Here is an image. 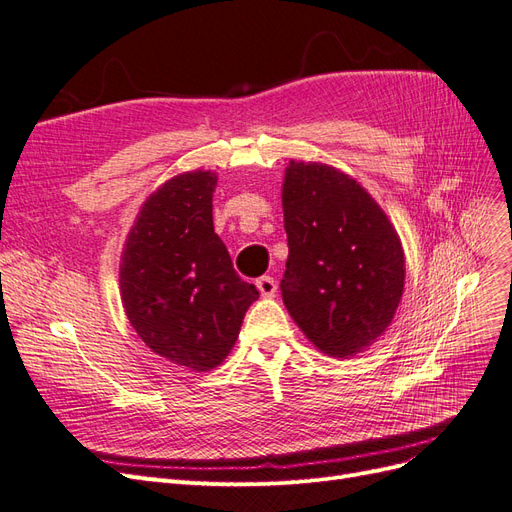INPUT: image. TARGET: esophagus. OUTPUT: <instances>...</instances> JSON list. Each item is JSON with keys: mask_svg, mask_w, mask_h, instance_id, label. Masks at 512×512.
<instances>
[{"mask_svg": "<svg viewBox=\"0 0 512 512\" xmlns=\"http://www.w3.org/2000/svg\"><path fill=\"white\" fill-rule=\"evenodd\" d=\"M256 288L260 290L262 297H275V292H277V284H275V280H273L271 275L258 277V280H256Z\"/></svg>", "mask_w": 512, "mask_h": 512, "instance_id": "34e87169", "label": "esophagus"}]
</instances>
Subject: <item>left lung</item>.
<instances>
[{
  "mask_svg": "<svg viewBox=\"0 0 512 512\" xmlns=\"http://www.w3.org/2000/svg\"><path fill=\"white\" fill-rule=\"evenodd\" d=\"M284 305L322 352L352 356L389 327L404 292L395 228L359 183L327 164L290 162Z\"/></svg>",
  "mask_w": 512,
  "mask_h": 512,
  "instance_id": "obj_1",
  "label": "left lung"
}]
</instances>
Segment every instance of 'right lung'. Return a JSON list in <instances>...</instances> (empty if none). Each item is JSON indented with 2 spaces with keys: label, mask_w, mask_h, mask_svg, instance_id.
Segmentation results:
<instances>
[{
  "label": "right lung",
  "mask_w": 512,
  "mask_h": 512,
  "mask_svg": "<svg viewBox=\"0 0 512 512\" xmlns=\"http://www.w3.org/2000/svg\"><path fill=\"white\" fill-rule=\"evenodd\" d=\"M218 177L196 170L166 181L138 213L121 256V299L143 342L194 371L220 365L256 299L213 230Z\"/></svg>",
  "instance_id": "obj_1"
}]
</instances>
